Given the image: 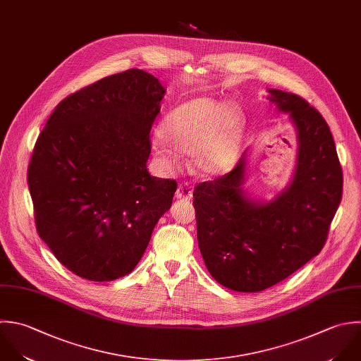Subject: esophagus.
<instances>
[{"mask_svg":"<svg viewBox=\"0 0 361 361\" xmlns=\"http://www.w3.org/2000/svg\"><path fill=\"white\" fill-rule=\"evenodd\" d=\"M176 197L178 200H185V201H190L192 198V188L188 183H181L178 184L177 187V191H176Z\"/></svg>","mask_w":361,"mask_h":361,"instance_id":"esophagus-1","label":"esophagus"}]
</instances>
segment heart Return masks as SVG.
<instances>
[{
	"label": "heart",
	"instance_id": "1",
	"mask_svg": "<svg viewBox=\"0 0 361 361\" xmlns=\"http://www.w3.org/2000/svg\"><path fill=\"white\" fill-rule=\"evenodd\" d=\"M243 116L233 104L208 99L190 101L171 111L160 126L154 150L166 166L178 163V153H194V166L202 174H222L236 163ZM175 148L173 149L171 146Z\"/></svg>",
	"mask_w": 361,
	"mask_h": 361
}]
</instances>
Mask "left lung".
Returning a JSON list of instances; mask_svg holds the SVG:
<instances>
[{
	"label": "left lung",
	"instance_id": "8db88e82",
	"mask_svg": "<svg viewBox=\"0 0 361 361\" xmlns=\"http://www.w3.org/2000/svg\"><path fill=\"white\" fill-rule=\"evenodd\" d=\"M298 133L293 183L274 201L257 204L242 190L246 154L226 174L194 188L197 238L209 274L224 287L259 293L319 255L343 192L331 129L302 97L269 90Z\"/></svg>",
	"mask_w": 361,
	"mask_h": 361
}]
</instances>
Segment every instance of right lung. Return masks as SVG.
Here are the masks:
<instances>
[{
	"label": "right lung",
	"instance_id": "add662e5",
	"mask_svg": "<svg viewBox=\"0 0 361 361\" xmlns=\"http://www.w3.org/2000/svg\"><path fill=\"white\" fill-rule=\"evenodd\" d=\"M163 95L139 68L104 77L57 104L35 143L27 187L37 235L81 279L129 274L171 207L176 180L146 167Z\"/></svg>",
	"mask_w": 361,
	"mask_h": 361
}]
</instances>
